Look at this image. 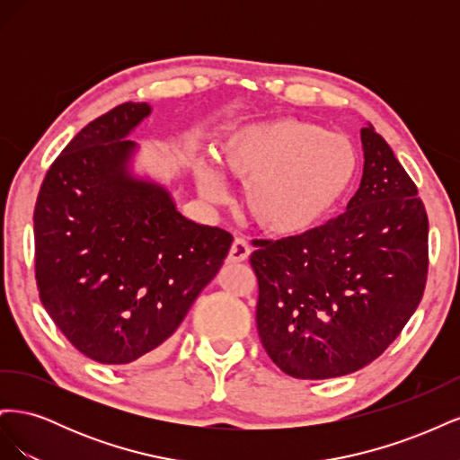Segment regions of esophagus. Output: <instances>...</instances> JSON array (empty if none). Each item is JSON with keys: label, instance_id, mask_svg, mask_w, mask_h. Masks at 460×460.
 I'll return each instance as SVG.
<instances>
[{"label": "esophagus", "instance_id": "obj_1", "mask_svg": "<svg viewBox=\"0 0 460 460\" xmlns=\"http://www.w3.org/2000/svg\"><path fill=\"white\" fill-rule=\"evenodd\" d=\"M249 253H252V247L243 240V238H235L232 247H230V253H228V262H243Z\"/></svg>", "mask_w": 460, "mask_h": 460}]
</instances>
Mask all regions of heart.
I'll use <instances>...</instances> for the list:
<instances>
[{"label":"heart","instance_id":"heart-1","mask_svg":"<svg viewBox=\"0 0 460 460\" xmlns=\"http://www.w3.org/2000/svg\"><path fill=\"white\" fill-rule=\"evenodd\" d=\"M218 161L245 186V203L269 234L305 235L340 211L358 180L360 157L351 137L323 124L278 117L232 128L218 142ZM207 199L225 198V178L215 164H198Z\"/></svg>","mask_w":460,"mask_h":460}]
</instances>
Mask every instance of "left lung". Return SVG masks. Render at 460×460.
I'll return each instance as SVG.
<instances>
[{"label": "left lung", "instance_id": "left-lung-1", "mask_svg": "<svg viewBox=\"0 0 460 460\" xmlns=\"http://www.w3.org/2000/svg\"><path fill=\"white\" fill-rule=\"evenodd\" d=\"M347 211L294 238L253 240L257 330L272 363L301 380L351 374L378 358L419 307L428 215L419 190L372 124Z\"/></svg>", "mask_w": 460, "mask_h": 460}]
</instances>
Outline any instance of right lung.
<instances>
[{
  "mask_svg": "<svg viewBox=\"0 0 460 460\" xmlns=\"http://www.w3.org/2000/svg\"><path fill=\"white\" fill-rule=\"evenodd\" d=\"M149 113L128 102L82 128L49 166L34 208L40 301L102 365L164 351L234 242L130 172L137 146L127 137Z\"/></svg>",
  "mask_w": 460,
  "mask_h": 460,
  "instance_id": "add662e5",
  "label": "right lung"
}]
</instances>
